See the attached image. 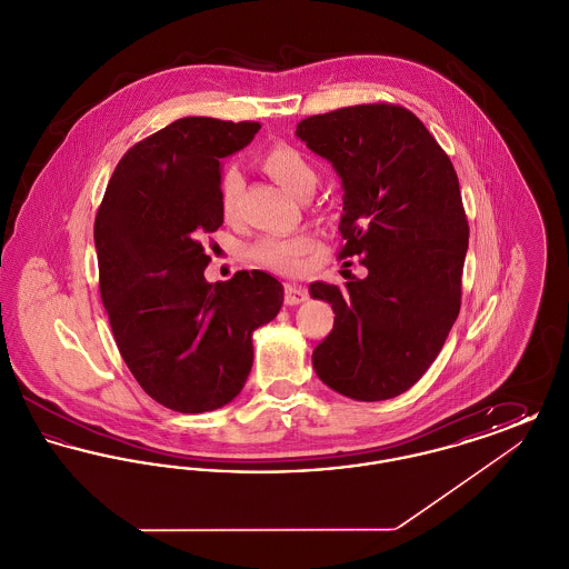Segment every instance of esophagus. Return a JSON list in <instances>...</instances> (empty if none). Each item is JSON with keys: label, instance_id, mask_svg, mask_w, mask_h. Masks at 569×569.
I'll return each mask as SVG.
<instances>
[{"label": "esophagus", "instance_id": "obj_1", "mask_svg": "<svg viewBox=\"0 0 569 569\" xmlns=\"http://www.w3.org/2000/svg\"><path fill=\"white\" fill-rule=\"evenodd\" d=\"M283 300H286V305H300L302 300H307V290L305 288H300L297 283H286V288H283Z\"/></svg>", "mask_w": 569, "mask_h": 569}]
</instances>
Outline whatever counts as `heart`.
Wrapping results in <instances>:
<instances>
[{"label": "heart", "mask_w": 569, "mask_h": 569, "mask_svg": "<svg viewBox=\"0 0 569 569\" xmlns=\"http://www.w3.org/2000/svg\"><path fill=\"white\" fill-rule=\"evenodd\" d=\"M262 168L272 179L295 196H305L316 188L318 174L311 162L290 144H272L262 156ZM243 191V174L237 166L223 168L219 177V211L226 219H232L237 213V204ZM313 247V239L307 234H267L251 244L249 253L256 262L277 272L297 271Z\"/></svg>", "instance_id": "obj_1"}]
</instances>
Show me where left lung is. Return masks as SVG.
I'll return each mask as SVG.
<instances>
[{"label":"left lung","mask_w":569,"mask_h":569,"mask_svg":"<svg viewBox=\"0 0 569 569\" xmlns=\"http://www.w3.org/2000/svg\"><path fill=\"white\" fill-rule=\"evenodd\" d=\"M297 136L341 179L339 258L360 256L369 271L343 288L309 286L335 311L330 335L313 350V369L353 401L399 397L433 365L459 316L469 243L459 177L403 107L313 114L298 123Z\"/></svg>","instance_id":"left-lung-1"}]
</instances>
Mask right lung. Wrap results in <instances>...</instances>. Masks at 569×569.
I'll return each mask as SVG.
<instances>
[{"label":"right lung","mask_w":569,"mask_h":569,"mask_svg":"<svg viewBox=\"0 0 569 569\" xmlns=\"http://www.w3.org/2000/svg\"><path fill=\"white\" fill-rule=\"evenodd\" d=\"M260 123L183 117L117 163L96 216L100 295L121 358L140 388L181 413L213 411L243 390L253 330L283 305L264 271L209 283L200 239L223 223L221 160Z\"/></svg>","instance_id":"1"}]
</instances>
